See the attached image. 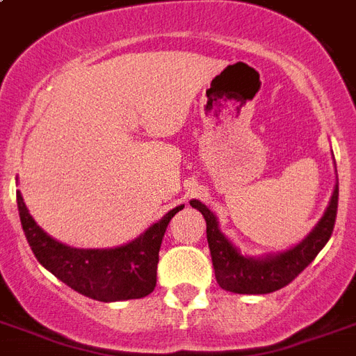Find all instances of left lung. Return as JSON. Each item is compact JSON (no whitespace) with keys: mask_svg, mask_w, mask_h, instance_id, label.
<instances>
[{"mask_svg":"<svg viewBox=\"0 0 356 356\" xmlns=\"http://www.w3.org/2000/svg\"><path fill=\"white\" fill-rule=\"evenodd\" d=\"M190 205L197 209L207 222V243L216 282L222 289L243 295H265L278 291L297 278L327 244L332 235L338 211V184L334 186L329 207L316 227L297 246L280 254H267L261 257L243 256L235 244L220 232L218 220L207 205L192 200Z\"/></svg>","mask_w":356,"mask_h":356,"instance_id":"1","label":"left lung"}]
</instances>
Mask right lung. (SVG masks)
Here are the masks:
<instances>
[{
    "instance_id": "1",
    "label": "right lung",
    "mask_w": 356,
    "mask_h": 356,
    "mask_svg": "<svg viewBox=\"0 0 356 356\" xmlns=\"http://www.w3.org/2000/svg\"><path fill=\"white\" fill-rule=\"evenodd\" d=\"M22 229L37 261L51 275L89 298L115 302L147 297L156 286V265L162 237L173 216L184 207L172 209L134 241L118 248H72L51 238L37 226L24 197L16 192Z\"/></svg>"
}]
</instances>
